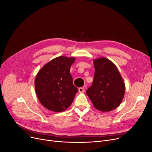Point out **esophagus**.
Instances as JSON below:
<instances>
[{
    "mask_svg": "<svg viewBox=\"0 0 152 152\" xmlns=\"http://www.w3.org/2000/svg\"><path fill=\"white\" fill-rule=\"evenodd\" d=\"M78 91H79L80 93H83L85 92V89H84V88H80L79 89H78Z\"/></svg>",
    "mask_w": 152,
    "mask_h": 152,
    "instance_id": "1",
    "label": "esophagus"
}]
</instances>
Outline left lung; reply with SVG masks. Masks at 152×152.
Here are the masks:
<instances>
[{
    "label": "left lung",
    "instance_id": "left-lung-1",
    "mask_svg": "<svg viewBox=\"0 0 152 152\" xmlns=\"http://www.w3.org/2000/svg\"><path fill=\"white\" fill-rule=\"evenodd\" d=\"M94 76L86 94L94 107L103 112L110 111L118 106L123 99L125 85L116 65L106 58L93 60Z\"/></svg>",
    "mask_w": 152,
    "mask_h": 152
}]
</instances>
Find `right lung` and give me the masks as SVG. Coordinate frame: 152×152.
Listing matches in <instances>:
<instances>
[{"label":"right lung","instance_id":"obj_1","mask_svg":"<svg viewBox=\"0 0 152 152\" xmlns=\"http://www.w3.org/2000/svg\"><path fill=\"white\" fill-rule=\"evenodd\" d=\"M75 57L59 56L44 64L35 79L38 99L46 109L61 112L69 107L77 88L73 85L70 67Z\"/></svg>","mask_w":152,"mask_h":152}]
</instances>
